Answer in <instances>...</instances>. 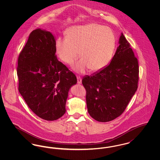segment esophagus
Instances as JSON below:
<instances>
[{
    "label": "esophagus",
    "instance_id": "34e87169",
    "mask_svg": "<svg viewBox=\"0 0 160 160\" xmlns=\"http://www.w3.org/2000/svg\"><path fill=\"white\" fill-rule=\"evenodd\" d=\"M77 83L78 84H82V78L80 77H77Z\"/></svg>",
    "mask_w": 160,
    "mask_h": 160
}]
</instances>
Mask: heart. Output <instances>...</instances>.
Segmentation results:
<instances>
[{
  "label": "heart",
  "mask_w": 160,
  "mask_h": 160,
  "mask_svg": "<svg viewBox=\"0 0 160 160\" xmlns=\"http://www.w3.org/2000/svg\"><path fill=\"white\" fill-rule=\"evenodd\" d=\"M66 38L55 41V52L62 62L71 65L78 56L82 59L73 69L84 73L89 69L99 71L112 61L116 46V38L110 28L96 23L69 28Z\"/></svg>",
  "instance_id": "heart-1"
}]
</instances>
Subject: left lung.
<instances>
[{"instance_id":"left-lung-1","label":"left lung","mask_w":160,"mask_h":160,"mask_svg":"<svg viewBox=\"0 0 160 160\" xmlns=\"http://www.w3.org/2000/svg\"><path fill=\"white\" fill-rule=\"evenodd\" d=\"M119 44L106 68L82 80L88 113L98 122H109L119 116L137 91L138 61L122 33Z\"/></svg>"}]
</instances>
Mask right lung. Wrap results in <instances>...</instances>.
I'll return each instance as SVG.
<instances>
[{
  "label": "right lung",
  "instance_id": "right-lung-1",
  "mask_svg": "<svg viewBox=\"0 0 160 160\" xmlns=\"http://www.w3.org/2000/svg\"><path fill=\"white\" fill-rule=\"evenodd\" d=\"M56 38L40 28L32 31L18 59V91L31 110L41 119L55 121L66 112L76 76L56 56Z\"/></svg>",
  "mask_w": 160,
  "mask_h": 160
}]
</instances>
